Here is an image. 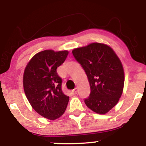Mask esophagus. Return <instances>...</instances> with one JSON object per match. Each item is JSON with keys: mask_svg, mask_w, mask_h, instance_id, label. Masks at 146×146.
Here are the masks:
<instances>
[{"mask_svg": "<svg viewBox=\"0 0 146 146\" xmlns=\"http://www.w3.org/2000/svg\"><path fill=\"white\" fill-rule=\"evenodd\" d=\"M73 92L75 94H77V93H78V88H75L73 90Z\"/></svg>", "mask_w": 146, "mask_h": 146, "instance_id": "obj_1", "label": "esophagus"}]
</instances>
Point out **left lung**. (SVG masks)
Segmentation results:
<instances>
[{"label": "left lung", "mask_w": 146, "mask_h": 146, "mask_svg": "<svg viewBox=\"0 0 146 146\" xmlns=\"http://www.w3.org/2000/svg\"><path fill=\"white\" fill-rule=\"evenodd\" d=\"M88 78L90 93L84 102L88 108L101 115L118 103L124 86L121 60L107 44L93 42L72 51Z\"/></svg>", "instance_id": "8db88e82"}]
</instances>
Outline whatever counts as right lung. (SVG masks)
<instances>
[{
  "instance_id": "1",
  "label": "right lung",
  "mask_w": 146,
  "mask_h": 146,
  "mask_svg": "<svg viewBox=\"0 0 146 146\" xmlns=\"http://www.w3.org/2000/svg\"><path fill=\"white\" fill-rule=\"evenodd\" d=\"M68 51L48 49L32 57L25 68L23 88L28 101L39 115L55 120L66 109L69 97L62 90L57 68L66 60Z\"/></svg>"
}]
</instances>
